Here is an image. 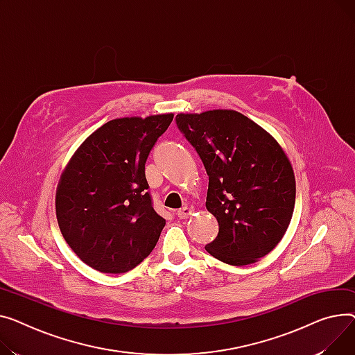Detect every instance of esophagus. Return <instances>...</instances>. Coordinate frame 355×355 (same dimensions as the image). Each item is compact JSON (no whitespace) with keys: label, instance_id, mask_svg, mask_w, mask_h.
I'll use <instances>...</instances> for the list:
<instances>
[{"label":"esophagus","instance_id":"34e87169","mask_svg":"<svg viewBox=\"0 0 355 355\" xmlns=\"http://www.w3.org/2000/svg\"><path fill=\"white\" fill-rule=\"evenodd\" d=\"M191 214H192V211H191V207H187V206H184V207H182V209H179L178 212H176V216L179 218V219H187L191 216Z\"/></svg>","mask_w":355,"mask_h":355}]
</instances>
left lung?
I'll use <instances>...</instances> for the list:
<instances>
[{
    "label": "left lung",
    "instance_id": "obj_1",
    "mask_svg": "<svg viewBox=\"0 0 355 355\" xmlns=\"http://www.w3.org/2000/svg\"><path fill=\"white\" fill-rule=\"evenodd\" d=\"M176 124L203 162L206 209L219 223L205 246L229 265H249L285 235L295 206V176L278 141L235 110L178 114Z\"/></svg>",
    "mask_w": 355,
    "mask_h": 355
}]
</instances>
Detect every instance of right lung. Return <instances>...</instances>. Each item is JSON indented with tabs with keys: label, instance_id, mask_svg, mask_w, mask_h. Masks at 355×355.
Returning <instances> with one entry per match:
<instances>
[{
	"label": "right lung",
	"instance_id": "right-lung-1",
	"mask_svg": "<svg viewBox=\"0 0 355 355\" xmlns=\"http://www.w3.org/2000/svg\"><path fill=\"white\" fill-rule=\"evenodd\" d=\"M172 120V113L110 120L83 141L61 175L60 231L100 272H128L159 241L166 220L153 209L144 164Z\"/></svg>",
	"mask_w": 355,
	"mask_h": 355
}]
</instances>
